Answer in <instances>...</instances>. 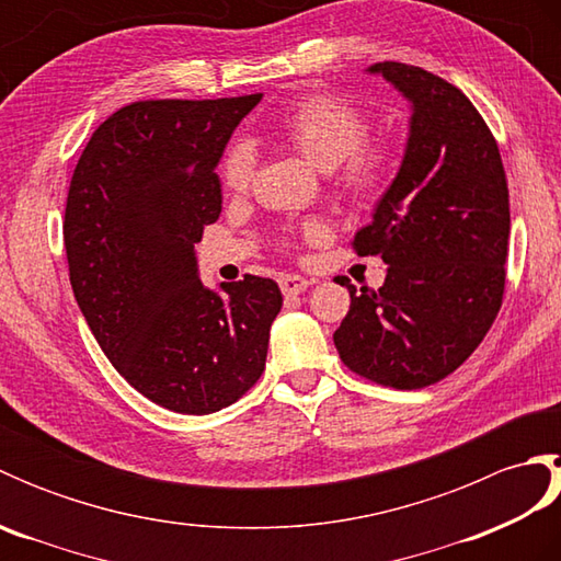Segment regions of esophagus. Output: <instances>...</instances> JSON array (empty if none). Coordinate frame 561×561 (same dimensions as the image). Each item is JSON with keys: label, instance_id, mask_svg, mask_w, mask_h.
Listing matches in <instances>:
<instances>
[{"label": "esophagus", "instance_id": "34e87169", "mask_svg": "<svg viewBox=\"0 0 561 561\" xmlns=\"http://www.w3.org/2000/svg\"><path fill=\"white\" fill-rule=\"evenodd\" d=\"M308 282L306 277H301V274H282L279 277V287L284 291V296H296L308 289Z\"/></svg>", "mask_w": 561, "mask_h": 561}]
</instances>
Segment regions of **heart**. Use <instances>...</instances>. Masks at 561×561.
I'll list each match as a JSON object with an SVG mask.
<instances>
[{
	"instance_id": "b5f03b06",
	"label": "heart",
	"mask_w": 561,
	"mask_h": 561,
	"mask_svg": "<svg viewBox=\"0 0 561 561\" xmlns=\"http://www.w3.org/2000/svg\"><path fill=\"white\" fill-rule=\"evenodd\" d=\"M277 135L284 145L320 171H335L344 163V185L359 195H378L390 175V153L366 147L368 121L356 105L335 96H308L279 117ZM255 153L245 141H233L219 163L224 187L245 190L253 175ZM318 233L320 226H308Z\"/></svg>"
}]
</instances>
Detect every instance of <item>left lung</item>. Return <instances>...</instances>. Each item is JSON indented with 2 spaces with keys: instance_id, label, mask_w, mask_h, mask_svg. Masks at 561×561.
Here are the masks:
<instances>
[{
  "instance_id": "obj_1",
  "label": "left lung",
  "mask_w": 561,
  "mask_h": 561,
  "mask_svg": "<svg viewBox=\"0 0 561 561\" xmlns=\"http://www.w3.org/2000/svg\"><path fill=\"white\" fill-rule=\"evenodd\" d=\"M410 103L400 169L356 231L359 255L388 265L383 287L356 294L335 330L354 374L380 386H432L468 359L502 308L508 255V185L490 127L453 83L402 62H378Z\"/></svg>"
}]
</instances>
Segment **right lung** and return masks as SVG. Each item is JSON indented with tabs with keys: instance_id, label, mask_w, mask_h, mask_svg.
<instances>
[{
	"instance_id": "add662e5",
	"label": "right lung",
	"mask_w": 561,
	"mask_h": 561,
	"mask_svg": "<svg viewBox=\"0 0 561 561\" xmlns=\"http://www.w3.org/2000/svg\"><path fill=\"white\" fill-rule=\"evenodd\" d=\"M260 99L125 105L91 135L71 175L75 299L117 374L171 412L229 408L265 368L277 282L245 274L209 289L195 253L221 214L214 171Z\"/></svg>"
}]
</instances>
